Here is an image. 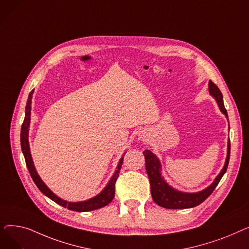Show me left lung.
<instances>
[{"label":"left lung","mask_w":249,"mask_h":249,"mask_svg":"<svg viewBox=\"0 0 249 249\" xmlns=\"http://www.w3.org/2000/svg\"><path fill=\"white\" fill-rule=\"evenodd\" d=\"M209 91L216 99L222 113L228 118L227 111L224 107L223 96H222L219 88L212 81L209 82ZM143 153H144L145 158V166L150 181L151 196L153 201L159 206L166 209H188L203 203L213 193V191L219 184L220 179L226 173L230 159V140L228 141L227 158L223 169H222L221 173L210 187H208L207 189L199 193H182L169 187L160 175V162L155 156V154H153L148 149L143 151Z\"/></svg>","instance_id":"8db88e82"}]
</instances>
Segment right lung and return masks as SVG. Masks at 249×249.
I'll list each match as a JSON object with an SVG mask.
<instances>
[{"mask_svg": "<svg viewBox=\"0 0 249 249\" xmlns=\"http://www.w3.org/2000/svg\"><path fill=\"white\" fill-rule=\"evenodd\" d=\"M33 91H34V89H32L31 93L29 94L27 105H26L25 118H24V121H23L22 127H21V148H22V151H23V154H24L26 165H27V167H28V171L30 173V176H31L32 179L35 182V185L45 196H47L49 199H51L52 201H54L55 203H57L58 205L64 207V208H68L69 210H71V211L88 212V211L97 210V209H100L102 207L107 206L108 204H110L112 202V200L115 197V182H116L118 177H119L120 169H121L122 164H123V158L120 160L119 164H118V166H117V171L114 174L113 178L108 182L107 187L105 188L98 196H96V197L91 198L88 201H85V202L71 203V202H67L64 200H61L60 198L57 197V196H55L53 193H52L46 187L44 182L41 180V178H39V176L36 172V169L34 167L33 161H32L30 148H29V142H28V127H29V124H30V114H31L30 110H31V100H32Z\"/></svg>", "mask_w": 249, "mask_h": 249, "instance_id": "right-lung-1", "label": "right lung"}]
</instances>
